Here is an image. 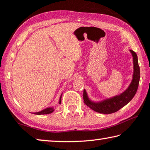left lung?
<instances>
[{"label":"left lung","instance_id":"1","mask_svg":"<svg viewBox=\"0 0 150 150\" xmlns=\"http://www.w3.org/2000/svg\"><path fill=\"white\" fill-rule=\"evenodd\" d=\"M133 57L134 64V73L133 79L128 88L121 93L120 95L113 96L112 98H108L98 103L91 101L88 98L87 92L84 89L83 91V100L86 105L92 110L102 114H111L120 110V108L126 105L132 99L136 93L139 85V78H140V71L138 65V56L135 52L132 50H130Z\"/></svg>","mask_w":150,"mask_h":150}]
</instances>
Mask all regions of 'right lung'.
Instances as JSON below:
<instances>
[{
  "label": "right lung",
  "instance_id": "obj_1",
  "mask_svg": "<svg viewBox=\"0 0 150 150\" xmlns=\"http://www.w3.org/2000/svg\"><path fill=\"white\" fill-rule=\"evenodd\" d=\"M62 103V96H60V98H59V104H61ZM54 111V108L53 107H49V108H47L44 109V110H43L40 112H35L34 114L35 115H47V114H50L53 112Z\"/></svg>",
  "mask_w": 150,
  "mask_h": 150
}]
</instances>
